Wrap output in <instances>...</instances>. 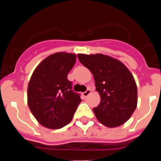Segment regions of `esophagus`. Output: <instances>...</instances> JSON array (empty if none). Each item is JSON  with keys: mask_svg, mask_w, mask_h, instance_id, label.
Returning <instances> with one entry per match:
<instances>
[{"mask_svg": "<svg viewBox=\"0 0 161 161\" xmlns=\"http://www.w3.org/2000/svg\"><path fill=\"white\" fill-rule=\"evenodd\" d=\"M91 92H92V90H91L90 89H88V90L86 91V92H84L82 94H83L84 97H88V96L91 93Z\"/></svg>", "mask_w": 161, "mask_h": 161, "instance_id": "1", "label": "esophagus"}]
</instances>
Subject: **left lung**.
I'll list each match as a JSON object with an SVG mask.
<instances>
[{
	"label": "left lung",
	"instance_id": "1",
	"mask_svg": "<svg viewBox=\"0 0 161 161\" xmlns=\"http://www.w3.org/2000/svg\"><path fill=\"white\" fill-rule=\"evenodd\" d=\"M79 61L91 71L100 103L93 108L97 120L114 128L125 123L137 107V86L121 61L103 53H79Z\"/></svg>",
	"mask_w": 161,
	"mask_h": 161
}]
</instances>
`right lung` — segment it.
I'll list each match as a JSON object with an SVG mask.
<instances>
[{"mask_svg": "<svg viewBox=\"0 0 161 161\" xmlns=\"http://www.w3.org/2000/svg\"><path fill=\"white\" fill-rule=\"evenodd\" d=\"M76 61L72 53L58 52L47 57L32 72L27 90L31 112L41 125L58 129L67 125L82 100L71 90L68 74Z\"/></svg>", "mask_w": 161, "mask_h": 161, "instance_id": "add662e5", "label": "right lung"}]
</instances>
